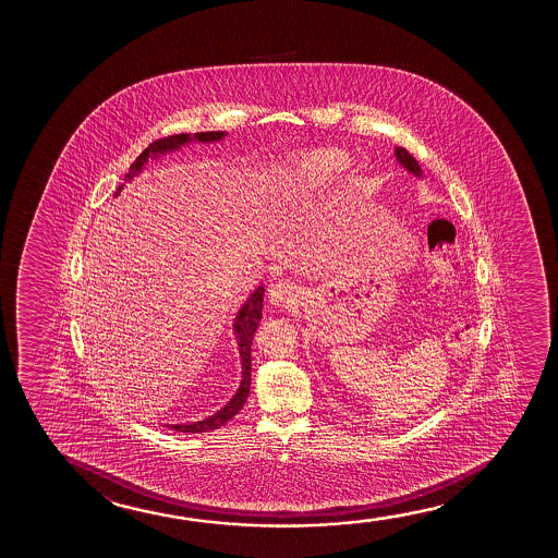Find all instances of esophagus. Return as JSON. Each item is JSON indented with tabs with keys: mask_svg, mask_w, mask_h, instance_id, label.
<instances>
[{
	"mask_svg": "<svg viewBox=\"0 0 558 558\" xmlns=\"http://www.w3.org/2000/svg\"><path fill=\"white\" fill-rule=\"evenodd\" d=\"M298 286L288 280H280L268 288V301L275 306H290L298 301Z\"/></svg>",
	"mask_w": 558,
	"mask_h": 558,
	"instance_id": "34e87169",
	"label": "esophagus"
}]
</instances>
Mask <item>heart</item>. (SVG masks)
<instances>
[{"label":"heart","mask_w":558,"mask_h":558,"mask_svg":"<svg viewBox=\"0 0 558 558\" xmlns=\"http://www.w3.org/2000/svg\"><path fill=\"white\" fill-rule=\"evenodd\" d=\"M351 166L349 154L336 148L316 150L301 156L283 169L272 183V194L278 199H298L336 183Z\"/></svg>","instance_id":"1"}]
</instances>
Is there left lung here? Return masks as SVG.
I'll list each match as a JSON object with an SVG mask.
<instances>
[{
	"label": "left lung",
	"instance_id": "1",
	"mask_svg": "<svg viewBox=\"0 0 558 558\" xmlns=\"http://www.w3.org/2000/svg\"><path fill=\"white\" fill-rule=\"evenodd\" d=\"M397 158L398 161H400V163H402V166H404V168L408 169V171H412L413 175H421L420 163L413 160V156H410V153H408L405 148H400V146H398Z\"/></svg>",
	"mask_w": 558,
	"mask_h": 558
}]
</instances>
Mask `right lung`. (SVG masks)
Here are the masks:
<instances>
[{
  "label": "right lung",
  "instance_id": "add662e5",
  "mask_svg": "<svg viewBox=\"0 0 558 558\" xmlns=\"http://www.w3.org/2000/svg\"><path fill=\"white\" fill-rule=\"evenodd\" d=\"M225 135H227L225 131H206V133L199 131V133H194V137H191V133H179V135L158 138V141H154L153 145L138 154L137 160L131 163L130 173L125 175V179L137 175L138 171L145 168L146 160L150 156L175 150V148L184 145V143H189L192 138L199 141V143H211V141H221ZM122 186H118V192L122 191ZM118 192H116V196H118ZM263 293H265V288H257V290L253 291L252 298L247 299V303L240 308L236 324H234L238 349H240V356H242V383H240V389H238L236 395L232 397L229 404L221 408L214 415H209L207 420L196 421V423H191V425H168L169 428L181 430V433L214 430V428L222 427L227 421L232 420L244 408L247 395H250V385H252V343L255 329L259 326L260 316H263V313H260L263 311Z\"/></svg>",
  "mask_w": 558,
  "mask_h": 558
}]
</instances>
